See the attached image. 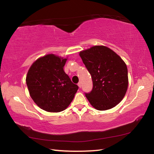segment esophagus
<instances>
[{
  "label": "esophagus",
  "mask_w": 154,
  "mask_h": 154,
  "mask_svg": "<svg viewBox=\"0 0 154 154\" xmlns=\"http://www.w3.org/2000/svg\"><path fill=\"white\" fill-rule=\"evenodd\" d=\"M78 86H79V88H82V83H81V82H79V83H78Z\"/></svg>",
  "instance_id": "34e87169"
}]
</instances>
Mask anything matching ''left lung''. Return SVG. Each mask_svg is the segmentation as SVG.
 Masks as SVG:
<instances>
[{
  "label": "left lung",
  "mask_w": 154,
  "mask_h": 154,
  "mask_svg": "<svg viewBox=\"0 0 154 154\" xmlns=\"http://www.w3.org/2000/svg\"><path fill=\"white\" fill-rule=\"evenodd\" d=\"M79 56L92 76V90L85 94L92 106L105 111L120 103L128 85V69L123 60L103 45L80 51Z\"/></svg>",
  "instance_id": "obj_1"
}]
</instances>
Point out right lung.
I'll use <instances>...</instances> for the list:
<instances>
[{"label":"right lung","mask_w":154,"mask_h":154,"mask_svg":"<svg viewBox=\"0 0 154 154\" xmlns=\"http://www.w3.org/2000/svg\"><path fill=\"white\" fill-rule=\"evenodd\" d=\"M66 60L48 54L36 60L28 70L26 81L30 95L46 111H64L79 88L64 71Z\"/></svg>","instance_id":"obj_1"}]
</instances>
